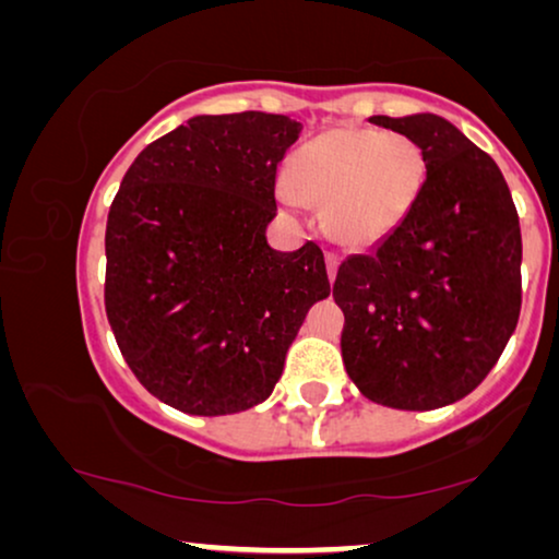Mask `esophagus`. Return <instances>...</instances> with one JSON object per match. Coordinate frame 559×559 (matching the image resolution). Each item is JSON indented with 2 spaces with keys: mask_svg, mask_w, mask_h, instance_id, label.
I'll return each mask as SVG.
<instances>
[{
  "mask_svg": "<svg viewBox=\"0 0 559 559\" xmlns=\"http://www.w3.org/2000/svg\"><path fill=\"white\" fill-rule=\"evenodd\" d=\"M336 269H340V255L336 253H326V271H329V281L336 278Z\"/></svg>",
  "mask_w": 559,
  "mask_h": 559,
  "instance_id": "1",
  "label": "esophagus"
}]
</instances>
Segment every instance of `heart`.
<instances>
[{
  "mask_svg": "<svg viewBox=\"0 0 559 559\" xmlns=\"http://www.w3.org/2000/svg\"><path fill=\"white\" fill-rule=\"evenodd\" d=\"M428 152L405 133L336 126L296 148L281 198L321 204L336 242L369 248L411 215L428 182Z\"/></svg>",
  "mask_w": 559,
  "mask_h": 559,
  "instance_id": "heart-1",
  "label": "heart"
}]
</instances>
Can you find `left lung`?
Here are the masks:
<instances>
[{"label": "left lung", "instance_id": "8db88e82", "mask_svg": "<svg viewBox=\"0 0 559 559\" xmlns=\"http://www.w3.org/2000/svg\"><path fill=\"white\" fill-rule=\"evenodd\" d=\"M420 141L428 182L369 255L340 265L342 359L372 403L433 411L497 365L522 309V230L497 162L433 114L372 116Z\"/></svg>", "mask_w": 559, "mask_h": 559}]
</instances>
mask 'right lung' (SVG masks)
<instances>
[{
    "instance_id": "add662e5",
    "label": "right lung",
    "mask_w": 559,
    "mask_h": 559,
    "mask_svg": "<svg viewBox=\"0 0 559 559\" xmlns=\"http://www.w3.org/2000/svg\"><path fill=\"white\" fill-rule=\"evenodd\" d=\"M301 123L194 116L141 152L108 210L104 301L136 380L177 411L263 403L306 313L329 296L324 253L273 250L276 169Z\"/></svg>"
}]
</instances>
